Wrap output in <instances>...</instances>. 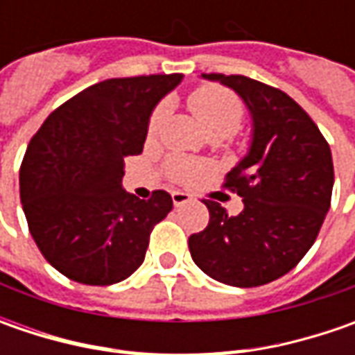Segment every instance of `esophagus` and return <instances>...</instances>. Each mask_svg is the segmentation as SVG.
Returning a JSON list of instances; mask_svg holds the SVG:
<instances>
[{
  "instance_id": "obj_1",
  "label": "esophagus",
  "mask_w": 355,
  "mask_h": 355,
  "mask_svg": "<svg viewBox=\"0 0 355 355\" xmlns=\"http://www.w3.org/2000/svg\"><path fill=\"white\" fill-rule=\"evenodd\" d=\"M171 201H173V205L175 207H182L185 203H189L191 201V196L189 193H185V191H171Z\"/></svg>"
}]
</instances>
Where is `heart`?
Instances as JSON below:
<instances>
[{
	"label": "heart",
	"instance_id": "1",
	"mask_svg": "<svg viewBox=\"0 0 355 355\" xmlns=\"http://www.w3.org/2000/svg\"><path fill=\"white\" fill-rule=\"evenodd\" d=\"M187 106L193 112V116L199 122V126L205 130L209 138H229L233 136L243 122L245 110L243 104L233 92L227 89L207 85L201 89L193 90L187 98ZM166 116V106H157L152 112L150 122H148V136H156L157 130ZM171 171L178 180H193L198 173H201V166L187 162V159H178L171 164Z\"/></svg>",
	"mask_w": 355,
	"mask_h": 355
}]
</instances>
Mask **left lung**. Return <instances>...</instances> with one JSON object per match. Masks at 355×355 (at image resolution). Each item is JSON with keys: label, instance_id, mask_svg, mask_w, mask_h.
I'll use <instances>...</instances> for the list:
<instances>
[{"label": "left lung", "instance_id": "8db88e82", "mask_svg": "<svg viewBox=\"0 0 355 355\" xmlns=\"http://www.w3.org/2000/svg\"><path fill=\"white\" fill-rule=\"evenodd\" d=\"M235 90L251 114V144L227 175L243 198L229 215L205 199L207 227L189 237L193 263L213 280L251 288L280 279L314 245L330 209L332 152L312 118L282 90L241 75H201Z\"/></svg>", "mask_w": 355, "mask_h": 355}]
</instances>
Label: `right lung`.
Instances as JSON below:
<instances>
[{
    "mask_svg": "<svg viewBox=\"0 0 355 355\" xmlns=\"http://www.w3.org/2000/svg\"><path fill=\"white\" fill-rule=\"evenodd\" d=\"M184 75L108 78L59 106L31 138L19 171L39 251L75 282L108 286L144 263L150 233L171 211L168 191L138 199L122 187L157 103Z\"/></svg>",
    "mask_w": 355,
    "mask_h": 355,
    "instance_id": "1",
    "label": "right lung"
}]
</instances>
